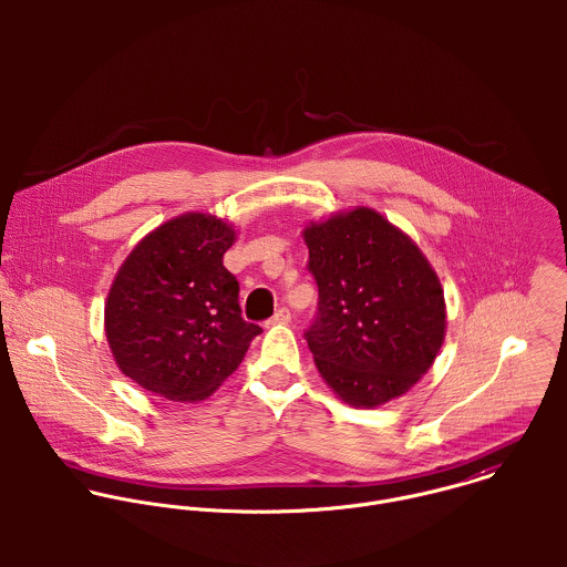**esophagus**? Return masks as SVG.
Here are the masks:
<instances>
[{
    "mask_svg": "<svg viewBox=\"0 0 567 567\" xmlns=\"http://www.w3.org/2000/svg\"><path fill=\"white\" fill-rule=\"evenodd\" d=\"M290 321V310L286 308V306H281L277 312H275V317L270 319V323H288Z\"/></svg>",
    "mask_w": 567,
    "mask_h": 567,
    "instance_id": "obj_1",
    "label": "esophagus"
}]
</instances>
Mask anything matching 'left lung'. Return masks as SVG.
<instances>
[{"instance_id":"1","label":"left lung","mask_w":567,"mask_h":567,"mask_svg":"<svg viewBox=\"0 0 567 567\" xmlns=\"http://www.w3.org/2000/svg\"><path fill=\"white\" fill-rule=\"evenodd\" d=\"M303 236L319 288L303 336L324 382L351 405L404 395L445 336L436 272L416 244L367 207L331 216Z\"/></svg>"}]
</instances>
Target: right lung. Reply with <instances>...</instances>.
Segmentation results:
<instances>
[{
  "label": "right lung",
  "mask_w": 567,
  "mask_h": 567,
  "mask_svg": "<svg viewBox=\"0 0 567 567\" xmlns=\"http://www.w3.org/2000/svg\"><path fill=\"white\" fill-rule=\"evenodd\" d=\"M227 223L187 214L148 234L120 268L104 310L124 375L172 402H200L243 362L261 327L243 319L240 284L223 266Z\"/></svg>",
  "instance_id": "1"
}]
</instances>
